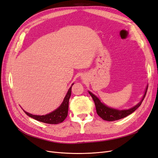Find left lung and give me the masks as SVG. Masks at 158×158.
<instances>
[{
  "label": "left lung",
  "instance_id": "1",
  "mask_svg": "<svg viewBox=\"0 0 158 158\" xmlns=\"http://www.w3.org/2000/svg\"><path fill=\"white\" fill-rule=\"evenodd\" d=\"M147 90H148V87H146V89H145V94L143 96L142 99L140 101V102L138 104H137L135 106L126 110H116V109L109 107L106 106V105H104L103 103L101 102V101L97 98L94 94H93L91 92L89 91V94L91 95L94 101L95 107H96V111L98 115L103 120L108 121H115V120H118V119L124 118L125 117H127V115L132 114L133 111H135L137 109L141 106V103H142L143 100L145 98V95H146Z\"/></svg>",
  "mask_w": 158,
  "mask_h": 158
}]
</instances>
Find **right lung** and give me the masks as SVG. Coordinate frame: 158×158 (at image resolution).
I'll return each mask as SVG.
<instances>
[{"label": "right lung", "instance_id": "1", "mask_svg": "<svg viewBox=\"0 0 158 158\" xmlns=\"http://www.w3.org/2000/svg\"><path fill=\"white\" fill-rule=\"evenodd\" d=\"M73 84H72V85ZM69 89L67 95H65L64 98V100L61 105L58 107L56 110L53 111L50 114H47L45 115H36L31 114L25 111V114L31 117V118H33L36 120L43 123H45L48 124H58L63 122V121L67 117L68 114V109H69V101L71 95V87Z\"/></svg>", "mask_w": 158, "mask_h": 158}]
</instances>
